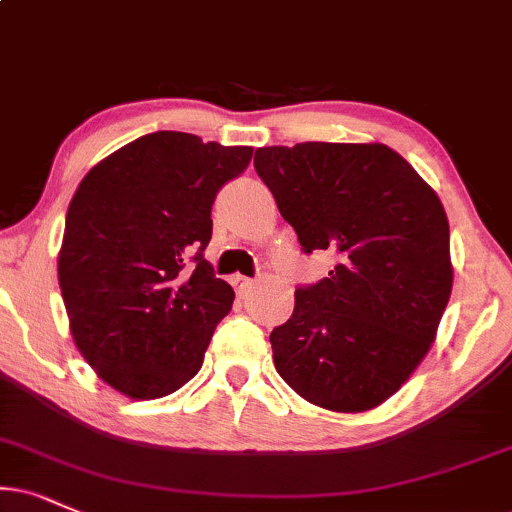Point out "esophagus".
Listing matches in <instances>:
<instances>
[{
    "mask_svg": "<svg viewBox=\"0 0 512 512\" xmlns=\"http://www.w3.org/2000/svg\"><path fill=\"white\" fill-rule=\"evenodd\" d=\"M230 282H232V287L237 289V294H246L251 287H254V280H251V277H244V275H232Z\"/></svg>",
    "mask_w": 512,
    "mask_h": 512,
    "instance_id": "obj_1",
    "label": "esophagus"
}]
</instances>
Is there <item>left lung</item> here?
Wrapping results in <instances>:
<instances>
[{
	"instance_id": "obj_1",
	"label": "left lung",
	"mask_w": 512,
	"mask_h": 512,
	"mask_svg": "<svg viewBox=\"0 0 512 512\" xmlns=\"http://www.w3.org/2000/svg\"><path fill=\"white\" fill-rule=\"evenodd\" d=\"M254 166L306 254L330 275L294 292L270 332L280 377L315 406L363 413L413 375L437 337L453 266L437 192L387 144L256 149Z\"/></svg>"
}]
</instances>
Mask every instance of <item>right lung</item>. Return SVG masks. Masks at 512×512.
<instances>
[{"label":"right lung","mask_w":512,"mask_h":512,"mask_svg":"<svg viewBox=\"0 0 512 512\" xmlns=\"http://www.w3.org/2000/svg\"><path fill=\"white\" fill-rule=\"evenodd\" d=\"M251 147L159 130L99 161L75 189L59 251L73 342L106 384L161 399L197 375L235 292L204 258L218 189Z\"/></svg>","instance_id":"1"}]
</instances>
